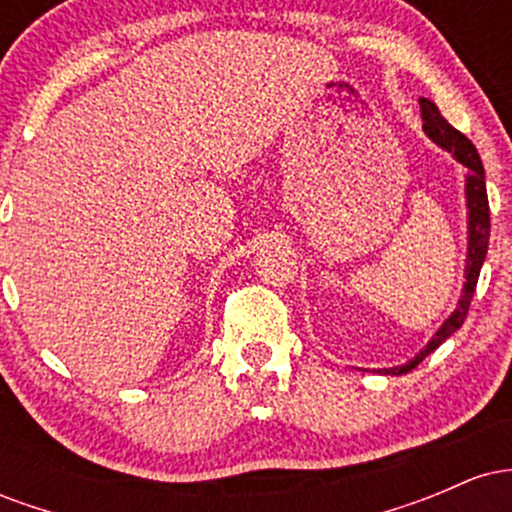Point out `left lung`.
<instances>
[{
    "label": "left lung",
    "instance_id": "8db88e82",
    "mask_svg": "<svg viewBox=\"0 0 512 512\" xmlns=\"http://www.w3.org/2000/svg\"><path fill=\"white\" fill-rule=\"evenodd\" d=\"M421 103V117H424V129L428 137L433 139L438 146H443L445 151H450L464 168L469 170L467 175V209H469V252H467V284H464L460 305L452 313L445 325L436 332V337L428 342L424 351H419L409 363L397 368H385V373L390 375H402L409 373L419 366L424 358L436 351L452 332L460 330L464 317L469 313V303H472L474 289H477L481 264L486 260V250H489V236H491V216H489V197H486V182H484V166H481V158L474 149V144L464 137L462 132H457L455 127L438 113V108L428 98H419Z\"/></svg>",
    "mask_w": 512,
    "mask_h": 512
}]
</instances>
